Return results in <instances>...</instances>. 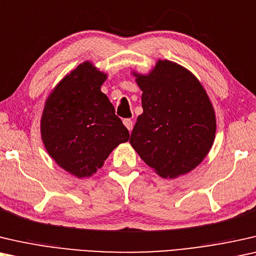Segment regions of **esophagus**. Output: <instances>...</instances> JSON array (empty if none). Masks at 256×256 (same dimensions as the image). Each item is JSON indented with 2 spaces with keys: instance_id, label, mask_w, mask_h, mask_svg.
I'll return each mask as SVG.
<instances>
[{
  "instance_id": "obj_1",
  "label": "esophagus",
  "mask_w": 256,
  "mask_h": 256,
  "mask_svg": "<svg viewBox=\"0 0 256 256\" xmlns=\"http://www.w3.org/2000/svg\"><path fill=\"white\" fill-rule=\"evenodd\" d=\"M123 123H124L125 126H126V128L128 130V131L131 132L132 128H133V122L131 120H124Z\"/></svg>"
}]
</instances>
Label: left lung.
<instances>
[{
  "label": "left lung",
  "instance_id": "8db88e82",
  "mask_svg": "<svg viewBox=\"0 0 256 256\" xmlns=\"http://www.w3.org/2000/svg\"><path fill=\"white\" fill-rule=\"evenodd\" d=\"M142 89V114L130 142L161 178L192 172L211 150L216 114L206 92L192 72L159 60L150 74L133 72Z\"/></svg>",
  "mask_w": 256,
  "mask_h": 256
}]
</instances>
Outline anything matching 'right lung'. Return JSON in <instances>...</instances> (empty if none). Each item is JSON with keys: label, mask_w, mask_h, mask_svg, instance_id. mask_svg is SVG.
<instances>
[{"label": "right lung", "mask_w": 256, "mask_h": 256, "mask_svg": "<svg viewBox=\"0 0 256 256\" xmlns=\"http://www.w3.org/2000/svg\"><path fill=\"white\" fill-rule=\"evenodd\" d=\"M106 74L89 61L66 75L46 100L42 139L56 162L78 178H89L130 134L100 86Z\"/></svg>", "instance_id": "right-lung-1"}]
</instances>
